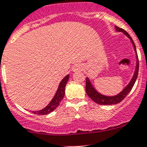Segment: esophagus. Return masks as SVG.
<instances>
[{"label": "esophagus", "instance_id": "34e87169", "mask_svg": "<svg viewBox=\"0 0 147 147\" xmlns=\"http://www.w3.org/2000/svg\"><path fill=\"white\" fill-rule=\"evenodd\" d=\"M82 69H83V67H82V65L78 63V64H76V65H74L73 67H72V71H73V72H77V71L82 70Z\"/></svg>", "mask_w": 147, "mask_h": 147}]
</instances>
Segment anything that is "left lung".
<instances>
[{
    "label": "left lung",
    "mask_w": 147,
    "mask_h": 147,
    "mask_svg": "<svg viewBox=\"0 0 147 147\" xmlns=\"http://www.w3.org/2000/svg\"><path fill=\"white\" fill-rule=\"evenodd\" d=\"M115 28H116V31L118 32H122L125 36H126V37L129 38L130 39L132 45H133L134 49L135 52V55H136V67H135V71L134 72V75L132 76V78L131 79V80L129 81V82L128 83V85L121 91L119 93H118L117 95H105L103 94L100 93V92H98L96 89L95 88V87L92 85V82L90 80L89 78L87 77L86 78V87H85V90H86V93L94 102H95L96 103L99 104V105H114V104H117L119 102H120L121 101L123 100L125 98H126V95L129 93L131 90L132 88L134 85L135 82L136 80V78L138 77V72H139V59H138V56H137V52H136V48L135 46V44L134 42L133 39H131V37L130 36L129 34L126 32L125 30L122 29V28H119V27L115 26Z\"/></svg>",
    "instance_id": "8db88e82"
}]
</instances>
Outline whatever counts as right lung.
I'll return each mask as SVG.
<instances>
[{"instance_id":"add662e5","label":"right lung","mask_w":147,"mask_h":147,"mask_svg":"<svg viewBox=\"0 0 147 147\" xmlns=\"http://www.w3.org/2000/svg\"><path fill=\"white\" fill-rule=\"evenodd\" d=\"M69 78V75H67L63 79L61 80L60 83H59V86H58L57 90L56 91V93L54 95L53 98L52 100L49 102V103L47 105L45 108L43 109L39 110V111H32L33 113L37 115H47L49 114V113L55 111L57 106L59 105V102H61L62 99H63L64 96H65V86H66L67 83L68 82V80Z\"/></svg>"}]
</instances>
